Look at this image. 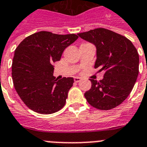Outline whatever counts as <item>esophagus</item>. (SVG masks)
<instances>
[{
	"mask_svg": "<svg viewBox=\"0 0 147 147\" xmlns=\"http://www.w3.org/2000/svg\"><path fill=\"white\" fill-rule=\"evenodd\" d=\"M74 80H75V82L78 83V82H80V80H81V78H79V77H75V78H74Z\"/></svg>",
	"mask_w": 147,
	"mask_h": 147,
	"instance_id": "esophagus-1",
	"label": "esophagus"
}]
</instances>
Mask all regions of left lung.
<instances>
[{
	"instance_id": "left-lung-1",
	"label": "left lung",
	"mask_w": 147,
	"mask_h": 147,
	"mask_svg": "<svg viewBox=\"0 0 147 147\" xmlns=\"http://www.w3.org/2000/svg\"><path fill=\"white\" fill-rule=\"evenodd\" d=\"M78 35L96 46L94 68L105 71L102 80L90 79L92 87L84 94L87 102L100 110L114 108L126 100L137 80L138 51L127 38L102 28Z\"/></svg>"
}]
</instances>
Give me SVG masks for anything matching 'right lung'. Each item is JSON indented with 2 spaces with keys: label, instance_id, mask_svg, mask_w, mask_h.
<instances>
[{
  "label": "right lung",
  "instance_id": "right-lung-1",
  "mask_svg": "<svg viewBox=\"0 0 147 147\" xmlns=\"http://www.w3.org/2000/svg\"><path fill=\"white\" fill-rule=\"evenodd\" d=\"M78 38L74 34L39 31L28 36L16 48L11 66L13 83L30 109L41 114H51L64 106L74 79H55L53 64L60 60L66 47Z\"/></svg>",
  "mask_w": 147,
  "mask_h": 147
}]
</instances>
